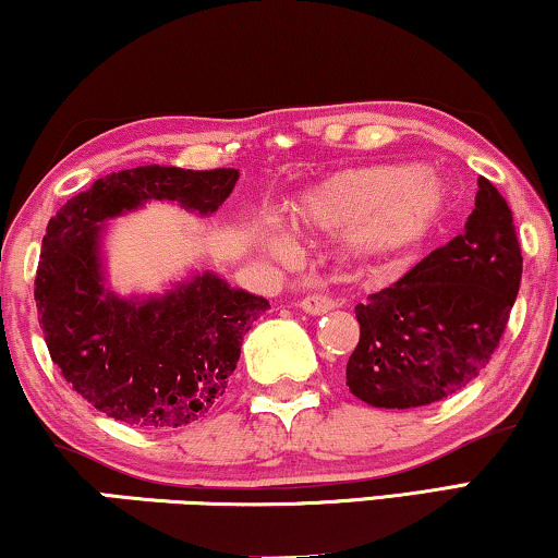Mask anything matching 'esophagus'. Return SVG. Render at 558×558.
<instances>
[{
    "instance_id": "34e87169",
    "label": "esophagus",
    "mask_w": 558,
    "mask_h": 558,
    "mask_svg": "<svg viewBox=\"0 0 558 558\" xmlns=\"http://www.w3.org/2000/svg\"><path fill=\"white\" fill-rule=\"evenodd\" d=\"M301 308H303L305 313H311V316H324V313L336 308V301H333V298H328V295L313 293V295H305V298H303Z\"/></svg>"
}]
</instances>
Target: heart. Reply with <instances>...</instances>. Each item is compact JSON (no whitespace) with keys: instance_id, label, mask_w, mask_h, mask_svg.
Segmentation results:
<instances>
[{"instance_id":"obj_1","label":"heart","mask_w":558,"mask_h":558,"mask_svg":"<svg viewBox=\"0 0 558 558\" xmlns=\"http://www.w3.org/2000/svg\"><path fill=\"white\" fill-rule=\"evenodd\" d=\"M445 207L447 190L433 171L410 163H374L313 186L298 199L293 217L313 230L354 227L351 242L359 253L395 255L425 240Z\"/></svg>"}]
</instances>
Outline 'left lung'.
I'll list each match as a JSON object with an SVG mask.
<instances>
[{"label":"left lung","mask_w":558,"mask_h":558,"mask_svg":"<svg viewBox=\"0 0 558 558\" xmlns=\"http://www.w3.org/2000/svg\"><path fill=\"white\" fill-rule=\"evenodd\" d=\"M521 270L511 207L481 177L462 234L356 305L351 395L381 410H412L460 391L498 349Z\"/></svg>","instance_id":"left-lung-1"}]
</instances>
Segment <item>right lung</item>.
I'll return each instance as SVG.
<instances>
[{
  "label": "right lung",
  "mask_w": 558,
  "mask_h": 558,
  "mask_svg": "<svg viewBox=\"0 0 558 558\" xmlns=\"http://www.w3.org/2000/svg\"><path fill=\"white\" fill-rule=\"evenodd\" d=\"M238 169H123L60 207L43 238L35 301L47 351L68 384L108 417L146 429L184 427L222 399L242 336L270 308L263 295L202 272L161 295L106 288L104 222L148 199L197 215L222 207Z\"/></svg>",
  "instance_id": "add662e5"
}]
</instances>
